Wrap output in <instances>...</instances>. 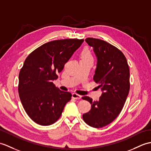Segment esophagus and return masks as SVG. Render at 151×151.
Listing matches in <instances>:
<instances>
[{
    "label": "esophagus",
    "instance_id": "1",
    "mask_svg": "<svg viewBox=\"0 0 151 151\" xmlns=\"http://www.w3.org/2000/svg\"><path fill=\"white\" fill-rule=\"evenodd\" d=\"M72 97L73 99H80L82 98L81 95H79V94H76V93H73L72 94Z\"/></svg>",
    "mask_w": 151,
    "mask_h": 151
}]
</instances>
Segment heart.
<instances>
[{
    "label": "heart",
    "instance_id": "obj_1",
    "mask_svg": "<svg viewBox=\"0 0 151 151\" xmlns=\"http://www.w3.org/2000/svg\"><path fill=\"white\" fill-rule=\"evenodd\" d=\"M80 58L81 60H85L93 59L91 52L88 48H84L80 52Z\"/></svg>",
    "mask_w": 151,
    "mask_h": 151
}]
</instances>
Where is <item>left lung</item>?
Segmentation results:
<instances>
[{"label":"left lung","mask_w":151,"mask_h":151,"mask_svg":"<svg viewBox=\"0 0 151 151\" xmlns=\"http://www.w3.org/2000/svg\"><path fill=\"white\" fill-rule=\"evenodd\" d=\"M86 42L93 47L96 56L93 80L100 83L102 94L99 101L82 97L91 105V110L82 118L91 127L101 128L113 122L123 109L130 89V72L127 59L117 47L97 38H87Z\"/></svg>","instance_id":"obj_1"}]
</instances>
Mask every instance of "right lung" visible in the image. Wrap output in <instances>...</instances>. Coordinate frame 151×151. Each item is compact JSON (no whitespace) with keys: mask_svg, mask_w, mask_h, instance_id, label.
<instances>
[{"mask_svg":"<svg viewBox=\"0 0 151 151\" xmlns=\"http://www.w3.org/2000/svg\"><path fill=\"white\" fill-rule=\"evenodd\" d=\"M83 42L76 38L49 42L24 61L19 75V97L26 113L37 124H54L71 99V93L60 90L52 81Z\"/></svg>","mask_w":151,"mask_h":151,"instance_id":"right-lung-1","label":"right lung"}]
</instances>
